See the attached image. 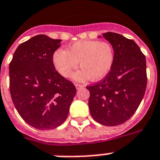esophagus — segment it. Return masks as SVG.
Wrapping results in <instances>:
<instances>
[{
    "label": "esophagus",
    "mask_w": 160,
    "mask_h": 160,
    "mask_svg": "<svg viewBox=\"0 0 160 160\" xmlns=\"http://www.w3.org/2000/svg\"><path fill=\"white\" fill-rule=\"evenodd\" d=\"M76 89H80V88H83V87H84V85H83V84H76Z\"/></svg>",
    "instance_id": "34e87169"
}]
</instances>
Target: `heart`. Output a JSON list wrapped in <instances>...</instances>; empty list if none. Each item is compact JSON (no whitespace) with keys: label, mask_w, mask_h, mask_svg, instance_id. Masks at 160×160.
I'll return each mask as SVG.
<instances>
[{"label":"heart","mask_w":160,"mask_h":160,"mask_svg":"<svg viewBox=\"0 0 160 160\" xmlns=\"http://www.w3.org/2000/svg\"><path fill=\"white\" fill-rule=\"evenodd\" d=\"M113 48L108 42L99 40H80L67 48L58 49L52 55V63L62 76L70 78L77 68L81 71L75 75L76 80H102L109 73L114 63Z\"/></svg>","instance_id":"heart-1"}]
</instances>
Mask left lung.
<instances>
[{
  "label": "left lung",
  "mask_w": 160,
  "mask_h": 160,
  "mask_svg": "<svg viewBox=\"0 0 160 160\" xmlns=\"http://www.w3.org/2000/svg\"><path fill=\"white\" fill-rule=\"evenodd\" d=\"M102 36L113 48L114 63L102 80L86 89L92 118L112 127L127 122L138 108L147 84L146 61L132 39L112 32Z\"/></svg>",
  "instance_id": "8db88e82"
}]
</instances>
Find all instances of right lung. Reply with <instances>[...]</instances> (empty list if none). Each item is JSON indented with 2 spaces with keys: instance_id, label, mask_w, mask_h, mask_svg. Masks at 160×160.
<instances>
[{
  "instance_id": "1",
  "label": "right lung",
  "mask_w": 160,
  "mask_h": 160,
  "mask_svg": "<svg viewBox=\"0 0 160 160\" xmlns=\"http://www.w3.org/2000/svg\"><path fill=\"white\" fill-rule=\"evenodd\" d=\"M62 40L47 35L34 36L15 50L9 67L13 103L31 127L51 130L67 118L76 89L61 76L52 63Z\"/></svg>"
}]
</instances>
